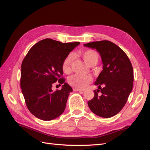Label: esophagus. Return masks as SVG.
I'll list each match as a JSON object with an SVG mask.
<instances>
[{
	"label": "esophagus",
	"instance_id": "esophagus-1",
	"mask_svg": "<svg viewBox=\"0 0 150 150\" xmlns=\"http://www.w3.org/2000/svg\"><path fill=\"white\" fill-rule=\"evenodd\" d=\"M74 91H81V92H83L84 89H78V88H74L73 89Z\"/></svg>",
	"mask_w": 150,
	"mask_h": 150
}]
</instances>
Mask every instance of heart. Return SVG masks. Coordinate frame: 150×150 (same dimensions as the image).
Returning a JSON list of instances; mask_svg holds the SVG:
<instances>
[{"label":"heart","mask_w":150,"mask_h":150,"mask_svg":"<svg viewBox=\"0 0 150 150\" xmlns=\"http://www.w3.org/2000/svg\"><path fill=\"white\" fill-rule=\"evenodd\" d=\"M81 55L83 59L89 65L96 64L99 60V54L93 49H88L81 52ZM73 61V56L72 54L68 55L62 62V69L66 74L69 73L71 71V67ZM91 77L88 74H76L71 76L69 79V83L76 88L81 89L86 87L91 81Z\"/></svg>","instance_id":"1"}]
</instances>
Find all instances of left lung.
Here are the masks:
<instances>
[{
  "mask_svg": "<svg viewBox=\"0 0 150 150\" xmlns=\"http://www.w3.org/2000/svg\"><path fill=\"white\" fill-rule=\"evenodd\" d=\"M100 54L103 69L95 82L98 88L88 102L91 111L102 117L117 115L125 106L133 86V69L122 50L109 40L84 44Z\"/></svg>",
  "mask_w": 150,
  "mask_h": 150,
  "instance_id": "left-lung-1",
  "label": "left lung"
}]
</instances>
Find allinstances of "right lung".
Segmentation results:
<instances>
[{"mask_svg":"<svg viewBox=\"0 0 150 150\" xmlns=\"http://www.w3.org/2000/svg\"><path fill=\"white\" fill-rule=\"evenodd\" d=\"M79 44L45 39L34 45L24 57L21 65V88L27 107L38 118L50 121L64 111L72 89L63 78L62 64ZM57 80L63 84L62 89L53 92L52 85Z\"/></svg>","mask_w":150,"mask_h":150,"instance_id":"right-lung-1","label":"right lung"}]
</instances>
